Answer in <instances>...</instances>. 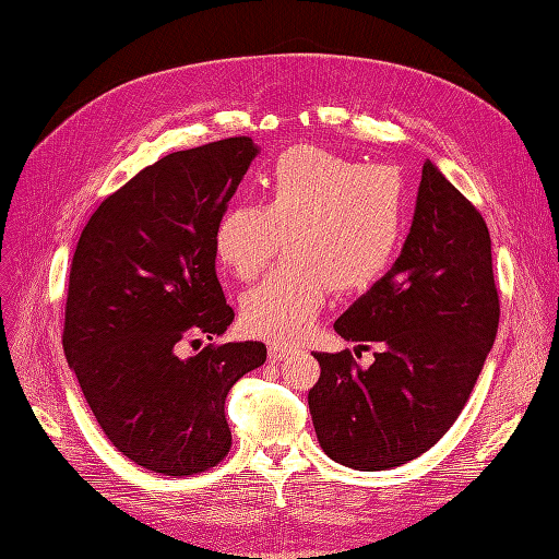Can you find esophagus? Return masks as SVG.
I'll return each mask as SVG.
<instances>
[{
  "mask_svg": "<svg viewBox=\"0 0 559 559\" xmlns=\"http://www.w3.org/2000/svg\"><path fill=\"white\" fill-rule=\"evenodd\" d=\"M296 347L294 345H282V343H273L267 347V359L270 361H282L289 357V354H294Z\"/></svg>",
  "mask_w": 559,
  "mask_h": 559,
  "instance_id": "esophagus-1",
  "label": "esophagus"
}]
</instances>
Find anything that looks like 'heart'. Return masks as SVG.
<instances>
[{"label": "heart", "mask_w": 559, "mask_h": 559, "mask_svg": "<svg viewBox=\"0 0 559 559\" xmlns=\"http://www.w3.org/2000/svg\"><path fill=\"white\" fill-rule=\"evenodd\" d=\"M408 228V186L389 165H361L335 151L298 144L259 179V205L218 214L216 259L238 280L257 277L280 249L289 261L242 296L249 335L292 343L324 306L329 284L357 292L376 282Z\"/></svg>", "instance_id": "heart-1"}]
</instances>
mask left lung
Listing matches in <instances>:
<instances>
[{"label":"left lung","instance_id":"1","mask_svg":"<svg viewBox=\"0 0 559 559\" xmlns=\"http://www.w3.org/2000/svg\"><path fill=\"white\" fill-rule=\"evenodd\" d=\"M497 326L487 224L427 160L399 259L333 324L345 341L382 352L368 368L349 349L314 352L321 376L308 405L321 450L357 471L427 452L460 417Z\"/></svg>","mask_w":559,"mask_h":559}]
</instances>
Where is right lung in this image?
<instances>
[{
	"instance_id": "add662e5",
	"label": "right lung",
	"mask_w": 559,
	"mask_h": 559,
	"mask_svg": "<svg viewBox=\"0 0 559 559\" xmlns=\"http://www.w3.org/2000/svg\"><path fill=\"white\" fill-rule=\"evenodd\" d=\"M259 146L228 138L144 167L83 228L67 294L64 357L109 441L163 476L224 460L230 386L263 366L257 341L224 335L235 312L214 270L212 233Z\"/></svg>"
}]
</instances>
